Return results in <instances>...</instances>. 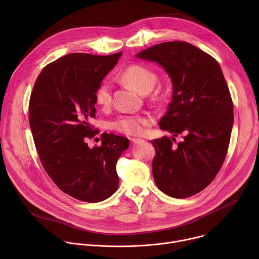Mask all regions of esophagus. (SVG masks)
Masks as SVG:
<instances>
[{
    "mask_svg": "<svg viewBox=\"0 0 259 259\" xmlns=\"http://www.w3.org/2000/svg\"><path fill=\"white\" fill-rule=\"evenodd\" d=\"M129 140L132 142V143H138V142H143L144 140L141 139V138H129Z\"/></svg>",
    "mask_w": 259,
    "mask_h": 259,
    "instance_id": "34e87169",
    "label": "esophagus"
}]
</instances>
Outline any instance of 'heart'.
<instances>
[{
	"label": "heart",
	"instance_id": "1",
	"mask_svg": "<svg viewBox=\"0 0 259 259\" xmlns=\"http://www.w3.org/2000/svg\"><path fill=\"white\" fill-rule=\"evenodd\" d=\"M121 79L130 84L142 94L151 92L157 84L158 73L151 67L140 63L128 65L121 73ZM159 95H155L154 99H159ZM95 100L101 106H108L112 103V85L108 81H102L95 90ZM153 123L150 116L142 115H123L112 123V128L122 134L134 136L142 134L146 127Z\"/></svg>",
	"mask_w": 259,
	"mask_h": 259
}]
</instances>
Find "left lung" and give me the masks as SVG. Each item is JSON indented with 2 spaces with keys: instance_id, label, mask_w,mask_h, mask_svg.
<instances>
[{
  "instance_id": "left-lung-1",
  "label": "left lung",
  "mask_w": 259,
  "mask_h": 259,
  "mask_svg": "<svg viewBox=\"0 0 259 259\" xmlns=\"http://www.w3.org/2000/svg\"><path fill=\"white\" fill-rule=\"evenodd\" d=\"M162 65L173 85L172 101L159 125L183 140H152L153 175L166 195L192 197L212 182L228 154L234 124L232 96L217 60L196 46L164 42L137 54Z\"/></svg>"
}]
</instances>
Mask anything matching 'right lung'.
<instances>
[{"label":"right lung","mask_w":259,"mask_h":259,"mask_svg":"<svg viewBox=\"0 0 259 259\" xmlns=\"http://www.w3.org/2000/svg\"><path fill=\"white\" fill-rule=\"evenodd\" d=\"M121 55L62 56L42 69L30 94L28 120L40 161L63 193L83 202L103 201L119 187L116 166L129 140L102 133L93 149L87 140L99 133L90 123L95 90Z\"/></svg>","instance_id":"right-lung-1"}]
</instances>
